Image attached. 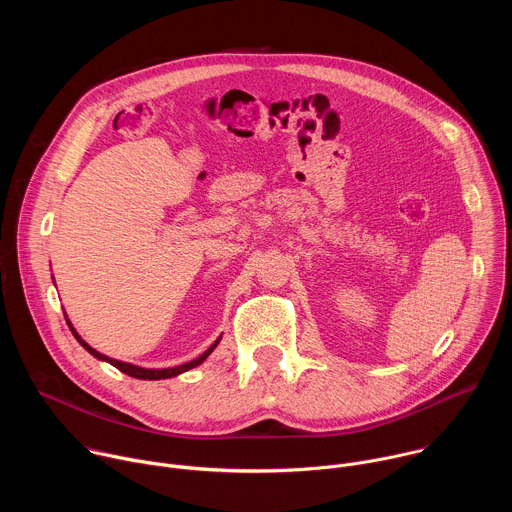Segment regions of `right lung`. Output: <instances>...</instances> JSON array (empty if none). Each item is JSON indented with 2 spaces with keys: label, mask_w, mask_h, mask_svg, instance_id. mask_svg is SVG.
Masks as SVG:
<instances>
[{
  "label": "right lung",
  "mask_w": 512,
  "mask_h": 512,
  "mask_svg": "<svg viewBox=\"0 0 512 512\" xmlns=\"http://www.w3.org/2000/svg\"><path fill=\"white\" fill-rule=\"evenodd\" d=\"M68 321V319H66ZM68 325H70V329H72V333H74V337L78 339L80 342V346L84 348V350H88L94 358H98V360H104V362H108V364H112L114 368H118L120 372H124V374H128V376H132V378H138V380H164V378H173V376H179V374H183V372H187V370H191V368H197V366H201L207 358H209V354L217 348V344H219V339L217 342L203 354V356H199L197 360H193V362H189V364H183V366H177V368H164V370H146V368H138V366H132V364H126V362H118V360H112V358H108V356H104V354H100V352H96L94 348H90L84 339L76 333V329L72 327V323L68 321Z\"/></svg>",
  "instance_id": "right-lung-1"
}]
</instances>
